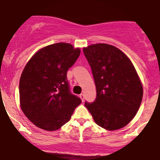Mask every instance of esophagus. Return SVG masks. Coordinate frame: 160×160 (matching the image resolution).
<instances>
[{
  "mask_svg": "<svg viewBox=\"0 0 160 160\" xmlns=\"http://www.w3.org/2000/svg\"><path fill=\"white\" fill-rule=\"evenodd\" d=\"M80 99L82 100V102H83V101H84V94H80Z\"/></svg>",
  "mask_w": 160,
  "mask_h": 160,
  "instance_id": "esophagus-1",
  "label": "esophagus"
}]
</instances>
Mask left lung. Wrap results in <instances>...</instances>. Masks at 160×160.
<instances>
[{"mask_svg":"<svg viewBox=\"0 0 160 160\" xmlns=\"http://www.w3.org/2000/svg\"><path fill=\"white\" fill-rule=\"evenodd\" d=\"M97 96L85 102L95 123L108 131L126 126L139 109L143 88L135 68L123 52L112 45L95 44L84 48Z\"/></svg>","mask_w":160,"mask_h":160,"instance_id":"8db88e82","label":"left lung"}]
</instances>
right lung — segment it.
<instances>
[{
    "instance_id": "1",
    "label": "right lung",
    "mask_w": 160,
    "mask_h": 160,
    "mask_svg": "<svg viewBox=\"0 0 160 160\" xmlns=\"http://www.w3.org/2000/svg\"><path fill=\"white\" fill-rule=\"evenodd\" d=\"M80 49L67 43L39 50L25 66L19 81L21 108L38 128L59 129L70 119L81 99L70 92L67 71L80 56Z\"/></svg>"
}]
</instances>
